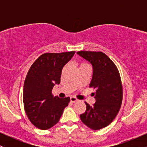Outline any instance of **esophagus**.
<instances>
[{"label": "esophagus", "mask_w": 147, "mask_h": 147, "mask_svg": "<svg viewBox=\"0 0 147 147\" xmlns=\"http://www.w3.org/2000/svg\"><path fill=\"white\" fill-rule=\"evenodd\" d=\"M78 101V99H77L76 97H70V102L74 103V102H76Z\"/></svg>", "instance_id": "1"}]
</instances>
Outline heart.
Instances as JSON below:
<instances>
[{
	"instance_id": "heart-1",
	"label": "heart",
	"mask_w": 147,
	"mask_h": 147,
	"mask_svg": "<svg viewBox=\"0 0 147 147\" xmlns=\"http://www.w3.org/2000/svg\"><path fill=\"white\" fill-rule=\"evenodd\" d=\"M84 66H89L88 64L86 63H84V62H81V63H79V68H82V67H84Z\"/></svg>"
}]
</instances>
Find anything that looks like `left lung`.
I'll use <instances>...</instances> for the list:
<instances>
[{
  "instance_id": "left-lung-1",
  "label": "left lung",
  "mask_w": 147,
  "mask_h": 147,
  "mask_svg": "<svg viewBox=\"0 0 147 147\" xmlns=\"http://www.w3.org/2000/svg\"><path fill=\"white\" fill-rule=\"evenodd\" d=\"M77 54L90 61L93 67V75L90 88L96 102L80 115L81 120L92 130H99L111 124L121 108L123 88L119 70L112 60L102 52L79 51Z\"/></svg>"
}]
</instances>
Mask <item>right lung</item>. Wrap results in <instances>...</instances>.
<instances>
[{"instance_id":"right-lung-1","label":"right lung","mask_w":147,"mask_h":147,"mask_svg":"<svg viewBox=\"0 0 147 147\" xmlns=\"http://www.w3.org/2000/svg\"><path fill=\"white\" fill-rule=\"evenodd\" d=\"M75 51L44 53L34 62L27 74L23 86V104L34 126L47 130L59 121L70 97H54L52 88L60 83L61 70Z\"/></svg>"}]
</instances>
